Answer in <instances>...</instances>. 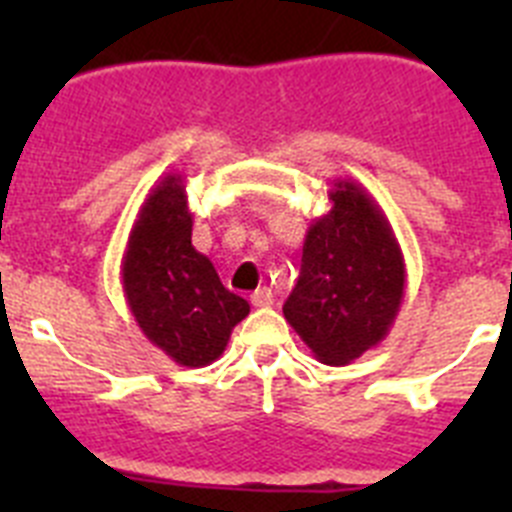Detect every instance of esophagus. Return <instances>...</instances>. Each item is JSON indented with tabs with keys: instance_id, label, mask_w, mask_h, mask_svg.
Listing matches in <instances>:
<instances>
[{
	"instance_id": "34e87169",
	"label": "esophagus",
	"mask_w": 512,
	"mask_h": 512,
	"mask_svg": "<svg viewBox=\"0 0 512 512\" xmlns=\"http://www.w3.org/2000/svg\"><path fill=\"white\" fill-rule=\"evenodd\" d=\"M251 302H253V307H269L271 302H274V292H271L269 287H259L251 295Z\"/></svg>"
}]
</instances>
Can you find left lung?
Returning <instances> with one entry per match:
<instances>
[{"label":"left lung","instance_id":"8db88e82","mask_svg":"<svg viewBox=\"0 0 512 512\" xmlns=\"http://www.w3.org/2000/svg\"><path fill=\"white\" fill-rule=\"evenodd\" d=\"M330 210L302 246L284 318L315 359L343 366L387 338L405 297V259L382 207L361 184L336 179Z\"/></svg>","mask_w":512,"mask_h":512}]
</instances>
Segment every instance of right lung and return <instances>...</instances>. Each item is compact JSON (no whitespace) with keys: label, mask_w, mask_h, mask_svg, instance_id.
<instances>
[{"label":"right lung","mask_w":512,"mask_h":512,"mask_svg":"<svg viewBox=\"0 0 512 512\" xmlns=\"http://www.w3.org/2000/svg\"><path fill=\"white\" fill-rule=\"evenodd\" d=\"M122 292L143 336L189 369L220 359L233 328L251 312L192 246L182 174H166L140 205L122 253Z\"/></svg>","instance_id":"add662e5"}]
</instances>
